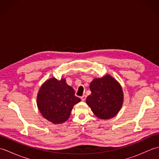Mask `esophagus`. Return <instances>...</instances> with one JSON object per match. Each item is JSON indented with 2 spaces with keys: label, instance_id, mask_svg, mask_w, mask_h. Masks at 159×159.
I'll return each instance as SVG.
<instances>
[{
  "label": "esophagus",
  "instance_id": "1",
  "mask_svg": "<svg viewBox=\"0 0 159 159\" xmlns=\"http://www.w3.org/2000/svg\"><path fill=\"white\" fill-rule=\"evenodd\" d=\"M86 98H87V96L85 95H83V96H81V98H81V100L83 101H85L86 100Z\"/></svg>",
  "mask_w": 159,
  "mask_h": 159
}]
</instances>
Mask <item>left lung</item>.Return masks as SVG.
Here are the masks:
<instances>
[{"mask_svg": "<svg viewBox=\"0 0 159 159\" xmlns=\"http://www.w3.org/2000/svg\"><path fill=\"white\" fill-rule=\"evenodd\" d=\"M92 94L86 102L100 119L107 120L116 116L123 103V92L120 84L109 75L95 79L90 83Z\"/></svg>", "mask_w": 159, "mask_h": 159, "instance_id": "1", "label": "left lung"}]
</instances>
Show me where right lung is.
<instances>
[{"label":"right lung","mask_w":159,"mask_h":159,"mask_svg":"<svg viewBox=\"0 0 159 159\" xmlns=\"http://www.w3.org/2000/svg\"><path fill=\"white\" fill-rule=\"evenodd\" d=\"M80 101L65 79L55 78L47 80L39 89L37 102L43 117L54 124H61L68 119L74 105Z\"/></svg>","instance_id":"right-lung-1"}]
</instances>
